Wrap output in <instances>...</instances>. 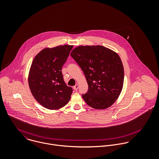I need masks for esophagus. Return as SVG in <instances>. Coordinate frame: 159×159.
I'll return each instance as SVG.
<instances>
[{
    "mask_svg": "<svg viewBox=\"0 0 159 159\" xmlns=\"http://www.w3.org/2000/svg\"><path fill=\"white\" fill-rule=\"evenodd\" d=\"M78 88H79L78 84H76L75 86H73V89H74L75 91H76V90L78 89Z\"/></svg>",
    "mask_w": 159,
    "mask_h": 159,
    "instance_id": "34e87169",
    "label": "esophagus"
}]
</instances>
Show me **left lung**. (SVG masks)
I'll return each instance as SVG.
<instances>
[{"instance_id": "left-lung-1", "label": "left lung", "mask_w": 159, "mask_h": 159, "mask_svg": "<svg viewBox=\"0 0 159 159\" xmlns=\"http://www.w3.org/2000/svg\"><path fill=\"white\" fill-rule=\"evenodd\" d=\"M70 55L83 71L88 84V91L82 95L86 103L96 110L110 107L123 88L124 71L119 56L101 45L79 46Z\"/></svg>"}]
</instances>
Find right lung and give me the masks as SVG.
Returning a JSON list of instances; mask_svg holds the SVG:
<instances>
[{"label":"right lung","mask_w":159,"mask_h":159,"mask_svg":"<svg viewBox=\"0 0 159 159\" xmlns=\"http://www.w3.org/2000/svg\"><path fill=\"white\" fill-rule=\"evenodd\" d=\"M73 45L46 48L34 57L30 66L28 83L35 99L48 110L66 106L72 94V88L65 83L62 68Z\"/></svg>","instance_id":"obj_1"}]
</instances>
